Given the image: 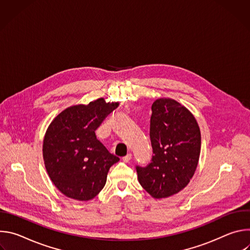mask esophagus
<instances>
[{
  "label": "esophagus",
  "mask_w": 250,
  "mask_h": 250,
  "mask_svg": "<svg viewBox=\"0 0 250 250\" xmlns=\"http://www.w3.org/2000/svg\"><path fill=\"white\" fill-rule=\"evenodd\" d=\"M131 156H132V155H131V153L126 154L125 156H124V157H123V161H124V162H128V161L131 159Z\"/></svg>",
  "instance_id": "1"
}]
</instances>
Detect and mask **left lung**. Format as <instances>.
<instances>
[{
	"mask_svg": "<svg viewBox=\"0 0 250 250\" xmlns=\"http://www.w3.org/2000/svg\"><path fill=\"white\" fill-rule=\"evenodd\" d=\"M150 163L136 165L140 185L153 198L170 197L193 177L201 151V132L194 116L178 102L158 99L151 105Z\"/></svg>",
	"mask_w": 250,
	"mask_h": 250,
	"instance_id": "1",
	"label": "left lung"
}]
</instances>
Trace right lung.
<instances>
[{
  "label": "right lung",
  "mask_w": 250,
  "mask_h": 250,
  "mask_svg": "<svg viewBox=\"0 0 250 250\" xmlns=\"http://www.w3.org/2000/svg\"><path fill=\"white\" fill-rule=\"evenodd\" d=\"M118 105L98 99L87 105L70 106L48 126L44 164L51 181L65 196L89 201L104 188L109 169L120 158L109 152L95 131Z\"/></svg>",
  "instance_id": "1"
}]
</instances>
